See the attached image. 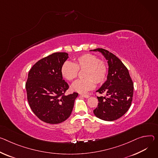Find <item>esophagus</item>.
Here are the masks:
<instances>
[{
	"instance_id": "34e87169",
	"label": "esophagus",
	"mask_w": 158,
	"mask_h": 158,
	"mask_svg": "<svg viewBox=\"0 0 158 158\" xmlns=\"http://www.w3.org/2000/svg\"><path fill=\"white\" fill-rule=\"evenodd\" d=\"M80 96H82V97H84L85 98H88L89 97V96L88 94H81Z\"/></svg>"
}]
</instances>
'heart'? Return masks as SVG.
Instances as JSON below:
<instances>
[{"label":"heart","mask_w":158,"mask_h":158,"mask_svg":"<svg viewBox=\"0 0 158 158\" xmlns=\"http://www.w3.org/2000/svg\"><path fill=\"white\" fill-rule=\"evenodd\" d=\"M84 77L78 79L71 85L73 91L84 93L94 88V82L98 84L103 83L107 77L108 66L105 62L100 60L93 54H84L77 59L74 63L65 62L61 67V74L67 81L74 79L78 74L79 70H84Z\"/></svg>","instance_id":"obj_1"}]
</instances>
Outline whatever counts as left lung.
<instances>
[{
    "instance_id": "8db88e82",
    "label": "left lung",
    "mask_w": 158,
    "mask_h": 158,
    "mask_svg": "<svg viewBox=\"0 0 158 158\" xmlns=\"http://www.w3.org/2000/svg\"><path fill=\"white\" fill-rule=\"evenodd\" d=\"M91 51L99 52L105 56L108 64L107 80L96 92L105 93L106 96L97 97L98 105L93 112L95 116L105 121L118 119L131 105L134 84L127 68L114 54L103 48Z\"/></svg>"
}]
</instances>
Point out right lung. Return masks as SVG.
Masks as SVG:
<instances>
[{
    "mask_svg": "<svg viewBox=\"0 0 158 158\" xmlns=\"http://www.w3.org/2000/svg\"><path fill=\"white\" fill-rule=\"evenodd\" d=\"M69 58L65 52H56L38 61L30 69L26 83L27 98L35 115L50 124L63 122L70 115L77 93L65 96L68 84L61 67Z\"/></svg>",
    "mask_w": 158,
    "mask_h": 158,
    "instance_id": "obj_1",
    "label": "right lung"
}]
</instances>
